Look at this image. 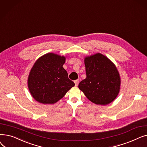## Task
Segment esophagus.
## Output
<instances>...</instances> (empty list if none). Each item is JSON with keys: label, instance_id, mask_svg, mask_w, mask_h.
I'll return each mask as SVG.
<instances>
[{"label": "esophagus", "instance_id": "obj_1", "mask_svg": "<svg viewBox=\"0 0 147 147\" xmlns=\"http://www.w3.org/2000/svg\"><path fill=\"white\" fill-rule=\"evenodd\" d=\"M79 83V79L74 80V83H75V85H76V86H78Z\"/></svg>", "mask_w": 147, "mask_h": 147}]
</instances>
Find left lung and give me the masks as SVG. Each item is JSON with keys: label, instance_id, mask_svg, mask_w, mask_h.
<instances>
[{"label": "left lung", "instance_id": "left-lung-1", "mask_svg": "<svg viewBox=\"0 0 147 147\" xmlns=\"http://www.w3.org/2000/svg\"><path fill=\"white\" fill-rule=\"evenodd\" d=\"M86 78L79 88L92 102L105 105L113 101L119 94L120 75L112 62L101 53L84 59Z\"/></svg>", "mask_w": 147, "mask_h": 147}]
</instances>
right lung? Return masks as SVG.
<instances>
[{
	"label": "right lung",
	"instance_id": "right-lung-1",
	"mask_svg": "<svg viewBox=\"0 0 147 147\" xmlns=\"http://www.w3.org/2000/svg\"><path fill=\"white\" fill-rule=\"evenodd\" d=\"M65 58L52 53L38 58L31 69L28 86L32 96L42 104H54L74 86L63 67Z\"/></svg>",
	"mask_w": 147,
	"mask_h": 147
}]
</instances>
